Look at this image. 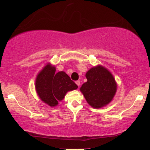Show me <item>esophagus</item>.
<instances>
[{"mask_svg": "<svg viewBox=\"0 0 150 150\" xmlns=\"http://www.w3.org/2000/svg\"><path fill=\"white\" fill-rule=\"evenodd\" d=\"M76 85L79 87V86H80V84H81V83H80V81H76Z\"/></svg>", "mask_w": 150, "mask_h": 150, "instance_id": "esophagus-1", "label": "esophagus"}]
</instances>
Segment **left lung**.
Listing matches in <instances>:
<instances>
[{"instance_id": "8db88e82", "label": "left lung", "mask_w": 150, "mask_h": 150, "mask_svg": "<svg viewBox=\"0 0 150 150\" xmlns=\"http://www.w3.org/2000/svg\"><path fill=\"white\" fill-rule=\"evenodd\" d=\"M86 78L87 82L80 89L88 104L98 108L109 103L117 90L115 81L110 71L98 65L90 69L86 74Z\"/></svg>"}]
</instances>
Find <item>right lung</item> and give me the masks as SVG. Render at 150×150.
Instances as JSON below:
<instances>
[{"label": "right lung", "mask_w": 150, "mask_h": 150, "mask_svg": "<svg viewBox=\"0 0 150 150\" xmlns=\"http://www.w3.org/2000/svg\"><path fill=\"white\" fill-rule=\"evenodd\" d=\"M50 64L39 73L35 81L37 93L40 99L50 106H55L63 99L67 91L76 89L78 86L64 71L55 73Z\"/></svg>", "instance_id": "add662e5"}]
</instances>
